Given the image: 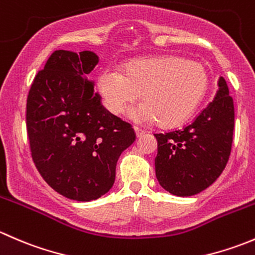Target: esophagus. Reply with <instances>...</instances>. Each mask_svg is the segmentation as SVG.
<instances>
[{
	"label": "esophagus",
	"instance_id": "obj_1",
	"mask_svg": "<svg viewBox=\"0 0 255 255\" xmlns=\"http://www.w3.org/2000/svg\"><path fill=\"white\" fill-rule=\"evenodd\" d=\"M134 132H135V135H137V138L142 137L144 133H145L143 129H140V128H138V127H134Z\"/></svg>",
	"mask_w": 255,
	"mask_h": 255
}]
</instances>
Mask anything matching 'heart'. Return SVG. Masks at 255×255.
I'll list each match as a JSON object with an SVG mask.
<instances>
[{
  "instance_id": "obj_1",
  "label": "heart",
  "mask_w": 255,
  "mask_h": 255,
  "mask_svg": "<svg viewBox=\"0 0 255 255\" xmlns=\"http://www.w3.org/2000/svg\"><path fill=\"white\" fill-rule=\"evenodd\" d=\"M207 86L202 64L174 55L134 59L122 73L105 69L97 78V89L110 113L122 115L142 94L143 104L130 116L142 123L158 121L161 127L184 123L196 111Z\"/></svg>"
}]
</instances>
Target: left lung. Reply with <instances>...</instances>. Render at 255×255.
Listing matches in <instances>:
<instances>
[{"label":"left lung","instance_id":"8db88e82","mask_svg":"<svg viewBox=\"0 0 255 255\" xmlns=\"http://www.w3.org/2000/svg\"><path fill=\"white\" fill-rule=\"evenodd\" d=\"M235 105L221 76L212 102L182 129L155 135V175L163 189L176 196L204 191L222 174L230 159Z\"/></svg>","mask_w":255,"mask_h":255}]
</instances>
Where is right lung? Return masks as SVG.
Here are the masks:
<instances>
[{
    "label": "right lung",
    "instance_id": "right-lung-1",
    "mask_svg": "<svg viewBox=\"0 0 255 255\" xmlns=\"http://www.w3.org/2000/svg\"><path fill=\"white\" fill-rule=\"evenodd\" d=\"M94 51L55 50L34 78L27 99L32 158L51 189L75 201H92L113 186L116 165L135 140L132 126L101 105L89 74Z\"/></svg>",
    "mask_w": 255,
    "mask_h": 255
}]
</instances>
